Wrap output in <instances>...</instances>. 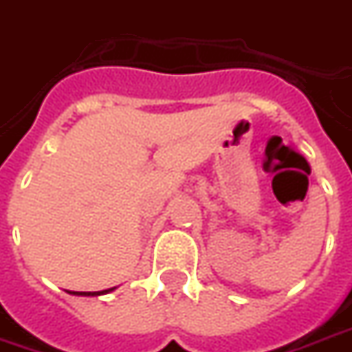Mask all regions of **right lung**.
I'll use <instances>...</instances> for the list:
<instances>
[{
    "instance_id": "1",
    "label": "right lung",
    "mask_w": 352,
    "mask_h": 352,
    "mask_svg": "<svg viewBox=\"0 0 352 352\" xmlns=\"http://www.w3.org/2000/svg\"><path fill=\"white\" fill-rule=\"evenodd\" d=\"M109 291H112V289H109ZM109 291H101V292H71V294H76V296H99V294H104V292Z\"/></svg>"
}]
</instances>
